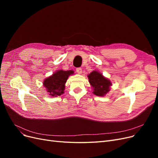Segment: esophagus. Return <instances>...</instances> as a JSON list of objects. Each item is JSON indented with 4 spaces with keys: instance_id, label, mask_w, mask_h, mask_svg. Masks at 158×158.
Returning a JSON list of instances; mask_svg holds the SVG:
<instances>
[{
    "instance_id": "1",
    "label": "esophagus",
    "mask_w": 158,
    "mask_h": 158,
    "mask_svg": "<svg viewBox=\"0 0 158 158\" xmlns=\"http://www.w3.org/2000/svg\"><path fill=\"white\" fill-rule=\"evenodd\" d=\"M76 70V73H77L79 74H80L81 73H82V69H81V68H77Z\"/></svg>"
}]
</instances>
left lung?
I'll return each mask as SVG.
<instances>
[{"mask_svg": "<svg viewBox=\"0 0 158 158\" xmlns=\"http://www.w3.org/2000/svg\"><path fill=\"white\" fill-rule=\"evenodd\" d=\"M88 81L92 87L93 94L98 96H105L109 91L112 83L99 71L93 70L88 75Z\"/></svg>", "mask_w": 158, "mask_h": 158, "instance_id": "8db88e82", "label": "left lung"}]
</instances>
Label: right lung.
Segmentation results:
<instances>
[{
	"label": "right lung",
	"mask_w": 158,
	"mask_h": 158,
	"mask_svg": "<svg viewBox=\"0 0 158 158\" xmlns=\"http://www.w3.org/2000/svg\"><path fill=\"white\" fill-rule=\"evenodd\" d=\"M74 73L73 70H58L51 76L45 78L43 85L46 88L47 92L50 96L56 97L63 94L65 89V84L69 76Z\"/></svg>",
	"instance_id": "right-lung-1"
}]
</instances>
